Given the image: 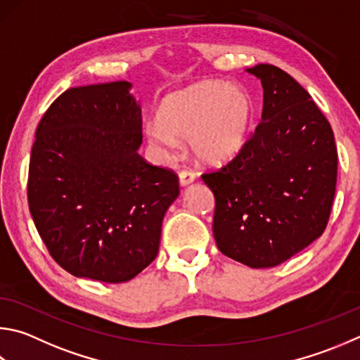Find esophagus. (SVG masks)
Returning <instances> with one entry per match:
<instances>
[{"label":"esophagus","instance_id":"34e87169","mask_svg":"<svg viewBox=\"0 0 360 360\" xmlns=\"http://www.w3.org/2000/svg\"><path fill=\"white\" fill-rule=\"evenodd\" d=\"M195 178H197V176H195V173L187 172V169H184V172L179 173V184H181L182 187L191 186L192 182L195 181Z\"/></svg>","mask_w":360,"mask_h":360}]
</instances>
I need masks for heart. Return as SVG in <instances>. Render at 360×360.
Returning <instances> with one entry per match:
<instances>
[{
  "label": "heart",
  "instance_id": "b5f03b06",
  "mask_svg": "<svg viewBox=\"0 0 360 360\" xmlns=\"http://www.w3.org/2000/svg\"><path fill=\"white\" fill-rule=\"evenodd\" d=\"M253 120V97L243 84L201 80L163 96L145 135L163 159L188 141L200 163L221 165L243 151Z\"/></svg>",
  "mask_w": 360,
  "mask_h": 360
}]
</instances>
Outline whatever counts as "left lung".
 Segmentation results:
<instances>
[{"label":"left lung","instance_id":"8db88e82","mask_svg":"<svg viewBox=\"0 0 360 360\" xmlns=\"http://www.w3.org/2000/svg\"><path fill=\"white\" fill-rule=\"evenodd\" d=\"M261 80V122L236 158L202 174L215 197L219 250L248 267H274L302 252L328 225L337 146L311 96L271 64L245 69Z\"/></svg>","mask_w":360,"mask_h":360}]
</instances>
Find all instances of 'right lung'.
Here are the masks:
<instances>
[{
	"mask_svg": "<svg viewBox=\"0 0 360 360\" xmlns=\"http://www.w3.org/2000/svg\"><path fill=\"white\" fill-rule=\"evenodd\" d=\"M132 83L70 88L36 130L28 205L53 259L78 278L122 283L159 253L178 178L139 154L141 110Z\"/></svg>",
	"mask_w": 360,
	"mask_h": 360,
	"instance_id": "right-lung-1",
	"label": "right lung"
}]
</instances>
